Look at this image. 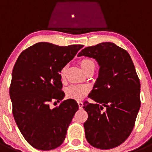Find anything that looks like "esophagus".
I'll list each match as a JSON object with an SVG mask.
<instances>
[{
    "mask_svg": "<svg viewBox=\"0 0 152 152\" xmlns=\"http://www.w3.org/2000/svg\"><path fill=\"white\" fill-rule=\"evenodd\" d=\"M77 103H78L79 109H82L83 108V102L78 101V102H77Z\"/></svg>",
    "mask_w": 152,
    "mask_h": 152,
    "instance_id": "34e87169",
    "label": "esophagus"
}]
</instances>
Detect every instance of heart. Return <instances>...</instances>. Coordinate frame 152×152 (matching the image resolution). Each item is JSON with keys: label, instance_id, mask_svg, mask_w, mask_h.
Returning <instances> with one entry per match:
<instances>
[{"label": "heart", "instance_id": "heart-1", "mask_svg": "<svg viewBox=\"0 0 152 152\" xmlns=\"http://www.w3.org/2000/svg\"><path fill=\"white\" fill-rule=\"evenodd\" d=\"M80 64L81 68L85 73L91 70H94L95 63L90 58H84L80 61ZM65 73V68L61 70V77H64ZM88 88L84 85H75L72 84L68 87L66 89V94L68 97L75 99V100H81L88 92Z\"/></svg>", "mask_w": 152, "mask_h": 152}]
</instances>
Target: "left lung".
Returning a JSON list of instances; mask_svg holds the SVG:
<instances>
[{
    "instance_id": "obj_1",
    "label": "left lung",
    "mask_w": 152,
    "mask_h": 152,
    "mask_svg": "<svg viewBox=\"0 0 152 152\" xmlns=\"http://www.w3.org/2000/svg\"><path fill=\"white\" fill-rule=\"evenodd\" d=\"M94 58L99 75L88 96L95 103L84 102L88 114L84 123L90 144L100 149L117 147L133 129L141 106L140 81L127 51L113 42L86 47L77 55Z\"/></svg>"
}]
</instances>
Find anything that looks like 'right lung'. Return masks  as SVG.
I'll use <instances>...</instances> for the list:
<instances>
[{"instance_id": "add662e5", "label": "right lung", "mask_w": 152, "mask_h": 152, "mask_svg": "<svg viewBox=\"0 0 152 152\" xmlns=\"http://www.w3.org/2000/svg\"><path fill=\"white\" fill-rule=\"evenodd\" d=\"M83 46L38 42L21 52L14 64L10 86L13 117L25 139L36 149L49 151L61 145L78 110L73 99L53 109L49 103L64 98L60 72Z\"/></svg>"}]
</instances>
